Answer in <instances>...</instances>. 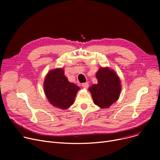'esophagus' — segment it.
Here are the masks:
<instances>
[{
  "label": "esophagus",
  "mask_w": 160,
  "mask_h": 160,
  "mask_svg": "<svg viewBox=\"0 0 160 160\" xmlns=\"http://www.w3.org/2000/svg\"><path fill=\"white\" fill-rule=\"evenodd\" d=\"M82 87H83V88L87 89V88L89 87V83H88V82H86V83H83L82 84Z\"/></svg>",
  "instance_id": "34e87169"
}]
</instances>
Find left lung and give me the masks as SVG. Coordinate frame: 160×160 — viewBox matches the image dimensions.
Masks as SVG:
<instances>
[{
  "mask_svg": "<svg viewBox=\"0 0 160 160\" xmlns=\"http://www.w3.org/2000/svg\"><path fill=\"white\" fill-rule=\"evenodd\" d=\"M96 77L98 83L89 88L94 104L101 109L110 108L118 100L121 94L122 88L119 77L108 67H100Z\"/></svg>",
  "mask_w": 160,
  "mask_h": 160,
  "instance_id": "8db88e82",
  "label": "left lung"
}]
</instances>
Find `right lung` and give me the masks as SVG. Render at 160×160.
I'll list each match as a JSON object with an SVG mask.
<instances>
[{"label":"right lung","mask_w":160,"mask_h":160,"mask_svg":"<svg viewBox=\"0 0 160 160\" xmlns=\"http://www.w3.org/2000/svg\"><path fill=\"white\" fill-rule=\"evenodd\" d=\"M43 88L48 102L62 110L68 109L74 104V98L80 89L74 83L69 82L62 68L50 70L47 74Z\"/></svg>","instance_id":"right-lung-1"}]
</instances>
